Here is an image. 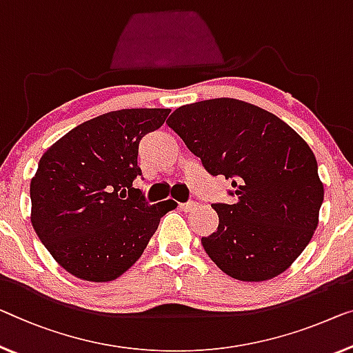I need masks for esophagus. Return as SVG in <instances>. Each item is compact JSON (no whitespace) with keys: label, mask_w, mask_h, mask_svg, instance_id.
Wrapping results in <instances>:
<instances>
[{"label":"esophagus","mask_w":353,"mask_h":353,"mask_svg":"<svg viewBox=\"0 0 353 353\" xmlns=\"http://www.w3.org/2000/svg\"><path fill=\"white\" fill-rule=\"evenodd\" d=\"M179 208L182 210H185V212H190V210L196 209L198 208V203L196 201H187V203H181L179 204Z\"/></svg>","instance_id":"34e87169"}]
</instances>
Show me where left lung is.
Returning <instances> with one entry per match:
<instances>
[{
	"instance_id": "8db88e82",
	"label": "left lung",
	"mask_w": 353,
	"mask_h": 353,
	"mask_svg": "<svg viewBox=\"0 0 353 353\" xmlns=\"http://www.w3.org/2000/svg\"><path fill=\"white\" fill-rule=\"evenodd\" d=\"M168 126L212 176L233 179V204H212L219 227L201 238L230 277L270 281L301 255L319 225L323 183L301 136L254 104L234 98L181 106Z\"/></svg>"
}]
</instances>
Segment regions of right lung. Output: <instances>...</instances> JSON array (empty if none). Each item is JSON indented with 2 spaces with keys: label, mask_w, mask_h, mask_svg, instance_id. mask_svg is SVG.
<instances>
[{
  "label": "right lung",
  "mask_w": 353,
  "mask_h": 353,
  "mask_svg": "<svg viewBox=\"0 0 353 353\" xmlns=\"http://www.w3.org/2000/svg\"><path fill=\"white\" fill-rule=\"evenodd\" d=\"M170 109H122L81 123L41 157L30 183L31 225L63 270L88 282H109L143 255L172 199L145 203L143 136L165 123ZM129 194H125V190Z\"/></svg>",
  "instance_id": "right-lung-1"
}]
</instances>
